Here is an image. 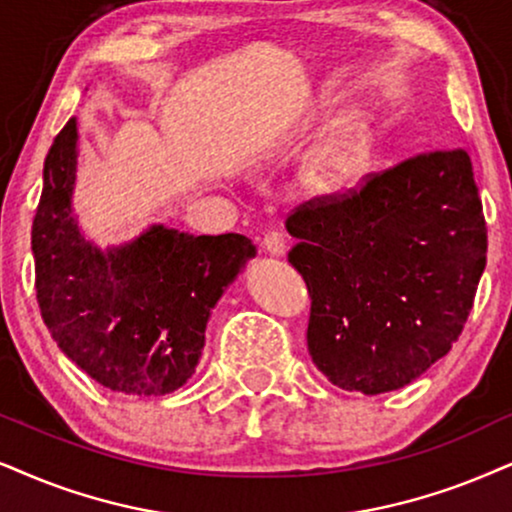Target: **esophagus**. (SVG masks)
I'll return each instance as SVG.
<instances>
[{
	"label": "esophagus",
	"instance_id": "1",
	"mask_svg": "<svg viewBox=\"0 0 512 512\" xmlns=\"http://www.w3.org/2000/svg\"><path fill=\"white\" fill-rule=\"evenodd\" d=\"M262 248L267 250L269 255H286V250H288V238H286V234H283V231L271 229V231H267V234H264V238H262Z\"/></svg>",
	"mask_w": 512,
	"mask_h": 512
}]
</instances>
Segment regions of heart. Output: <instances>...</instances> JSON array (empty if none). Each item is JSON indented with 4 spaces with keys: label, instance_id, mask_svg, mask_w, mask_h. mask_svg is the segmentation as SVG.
Instances as JSON below:
<instances>
[{
    "label": "heart",
    "instance_id": "1",
    "mask_svg": "<svg viewBox=\"0 0 512 512\" xmlns=\"http://www.w3.org/2000/svg\"><path fill=\"white\" fill-rule=\"evenodd\" d=\"M378 139L364 113L342 118L307 165V179L319 191H345L371 170Z\"/></svg>",
    "mask_w": 512,
    "mask_h": 512
}]
</instances>
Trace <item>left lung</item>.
Wrapping results in <instances>:
<instances>
[{
	"label": "left lung",
	"instance_id": "obj_1",
	"mask_svg": "<svg viewBox=\"0 0 512 512\" xmlns=\"http://www.w3.org/2000/svg\"><path fill=\"white\" fill-rule=\"evenodd\" d=\"M307 283V347L349 392L413 383L449 354L487 264V222L465 148L425 151L286 219Z\"/></svg>",
	"mask_w": 512,
	"mask_h": 512
}]
</instances>
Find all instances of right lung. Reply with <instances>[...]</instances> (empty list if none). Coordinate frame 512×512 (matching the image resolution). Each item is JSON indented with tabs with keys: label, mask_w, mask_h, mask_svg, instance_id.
<instances>
[{
	"label": "right lung",
	"mask_w": 512,
	"mask_h": 512,
	"mask_svg": "<svg viewBox=\"0 0 512 512\" xmlns=\"http://www.w3.org/2000/svg\"><path fill=\"white\" fill-rule=\"evenodd\" d=\"M75 144L70 118L44 160L32 219L42 319L63 354L108 390L174 392L196 371L212 307L257 250L241 234L186 236L153 226L103 255L70 215Z\"/></svg>",
	"instance_id": "add662e5"
}]
</instances>
